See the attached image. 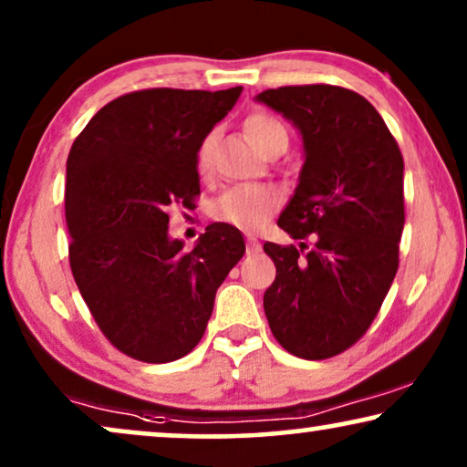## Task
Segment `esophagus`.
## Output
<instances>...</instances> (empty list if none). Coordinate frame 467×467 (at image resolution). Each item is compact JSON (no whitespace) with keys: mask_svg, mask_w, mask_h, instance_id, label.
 <instances>
[{"mask_svg":"<svg viewBox=\"0 0 467 467\" xmlns=\"http://www.w3.org/2000/svg\"><path fill=\"white\" fill-rule=\"evenodd\" d=\"M246 242H248V253H259V251H261L259 240L254 238L253 234H248V235H246Z\"/></svg>","mask_w":467,"mask_h":467,"instance_id":"esophagus-1","label":"esophagus"}]
</instances>
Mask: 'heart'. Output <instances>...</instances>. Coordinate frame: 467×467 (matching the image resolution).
I'll return each instance as SVG.
<instances>
[{
  "label": "heart",
  "mask_w": 467,
  "mask_h": 467,
  "mask_svg": "<svg viewBox=\"0 0 467 467\" xmlns=\"http://www.w3.org/2000/svg\"><path fill=\"white\" fill-rule=\"evenodd\" d=\"M244 133L248 142L253 144L254 150H259L261 155L270 149L278 140H286V130L278 123L274 117L267 114H251L244 120ZM214 144L216 138L213 136L203 138L197 150V170L208 171L213 165L214 157ZM278 206V197L274 191L265 187H257V184H244V187H234L227 189L219 200L213 203V216L216 221L227 223L238 229H246V232H254L267 221L274 210Z\"/></svg>",
  "instance_id": "1"
}]
</instances>
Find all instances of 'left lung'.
Listing matches in <instances>:
<instances>
[{
    "label": "left lung",
    "instance_id": "1",
    "mask_svg": "<svg viewBox=\"0 0 467 467\" xmlns=\"http://www.w3.org/2000/svg\"><path fill=\"white\" fill-rule=\"evenodd\" d=\"M302 133L304 168L278 219L297 246L265 242L276 278L264 310L280 347L329 359L366 334L400 265L404 159L376 108L331 85L267 88L254 98Z\"/></svg>",
    "mask_w": 467,
    "mask_h": 467
}]
</instances>
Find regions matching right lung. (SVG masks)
I'll return each instance as SVG.
<instances>
[{"label":"right lung","mask_w":467,"mask_h":467,"mask_svg":"<svg viewBox=\"0 0 467 467\" xmlns=\"http://www.w3.org/2000/svg\"><path fill=\"white\" fill-rule=\"evenodd\" d=\"M242 93L144 88L106 104L67 157L69 267L108 340L146 363L176 361L206 331L214 296L244 254L213 223L193 251L168 234L171 203L200 195L197 150Z\"/></svg>","instance_id":"obj_1"}]
</instances>
